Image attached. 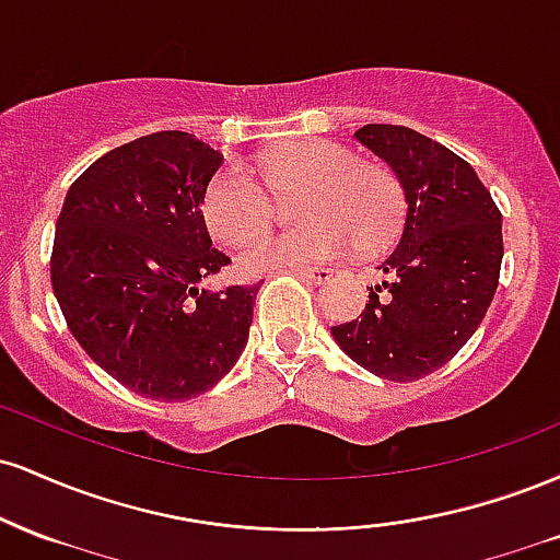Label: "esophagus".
<instances>
[{"mask_svg": "<svg viewBox=\"0 0 560 560\" xmlns=\"http://www.w3.org/2000/svg\"><path fill=\"white\" fill-rule=\"evenodd\" d=\"M294 273H298L300 279L311 281V284H326L334 276L331 268H294Z\"/></svg>", "mask_w": 560, "mask_h": 560, "instance_id": "esophagus-1", "label": "esophagus"}]
</instances>
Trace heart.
I'll return each mask as SVG.
<instances>
[{
	"label": "heart",
	"mask_w": 560,
	"mask_h": 560,
	"mask_svg": "<svg viewBox=\"0 0 560 560\" xmlns=\"http://www.w3.org/2000/svg\"><path fill=\"white\" fill-rule=\"evenodd\" d=\"M249 171L275 196L302 190L299 220L308 226L247 244L240 253L247 273L337 260L350 253L352 242L376 249L392 240L400 221L395 178L378 165L361 163L337 141H294L258 158ZM265 190L242 168L218 173L202 199V218L213 240L236 247L259 233L272 214Z\"/></svg>",
	"instance_id": "1"
}]
</instances>
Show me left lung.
I'll return each instance as SVG.
<instances>
[{"instance_id":"1","label":"left lung","mask_w":560,"mask_h":560,"mask_svg":"<svg viewBox=\"0 0 560 560\" xmlns=\"http://www.w3.org/2000/svg\"><path fill=\"white\" fill-rule=\"evenodd\" d=\"M355 139L402 189V234L369 287L361 318L331 326L347 358L378 378L434 374L479 329L503 262V215L477 171L405 126L369 124Z\"/></svg>"}]
</instances>
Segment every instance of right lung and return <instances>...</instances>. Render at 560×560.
Returning a JSON list of instances; mask_svg holds the SVG:
<instances>
[{"label": "right lung", "mask_w": 560, "mask_h": 560, "mask_svg": "<svg viewBox=\"0 0 560 560\" xmlns=\"http://www.w3.org/2000/svg\"><path fill=\"white\" fill-rule=\"evenodd\" d=\"M221 165L191 133H147L89 165L57 218L49 271L70 334L150 400L213 389L249 339L260 284L202 289L231 262L202 218Z\"/></svg>", "instance_id": "right-lung-1"}]
</instances>
